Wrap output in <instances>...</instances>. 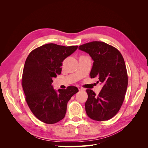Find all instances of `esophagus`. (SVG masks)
Segmentation results:
<instances>
[{"mask_svg":"<svg viewBox=\"0 0 148 148\" xmlns=\"http://www.w3.org/2000/svg\"><path fill=\"white\" fill-rule=\"evenodd\" d=\"M78 90H79V91H84V88H83L82 87L78 86Z\"/></svg>","mask_w":148,"mask_h":148,"instance_id":"obj_1","label":"esophagus"}]
</instances>
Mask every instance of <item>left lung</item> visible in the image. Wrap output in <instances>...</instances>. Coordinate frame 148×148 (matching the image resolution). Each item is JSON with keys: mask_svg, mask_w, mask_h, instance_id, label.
<instances>
[{"mask_svg": "<svg viewBox=\"0 0 148 148\" xmlns=\"http://www.w3.org/2000/svg\"><path fill=\"white\" fill-rule=\"evenodd\" d=\"M93 60L89 75L97 77L103 87L97 96L87 89L85 110L89 118L96 121L109 120L122 106L128 86V75L123 57L119 50L104 42L92 41L79 46Z\"/></svg>", "mask_w": 148, "mask_h": 148, "instance_id": "1", "label": "left lung"}]
</instances>
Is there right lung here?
<instances>
[{
    "instance_id": "1",
    "label": "right lung",
    "mask_w": 148,
    "mask_h": 148,
    "mask_svg": "<svg viewBox=\"0 0 148 148\" xmlns=\"http://www.w3.org/2000/svg\"><path fill=\"white\" fill-rule=\"evenodd\" d=\"M77 46L44 44L30 52L22 76V86L26 102L37 119L47 124L56 123L65 115L67 103L78 89L70 86L57 91L52 79L61 73L63 62L77 50Z\"/></svg>"
}]
</instances>
